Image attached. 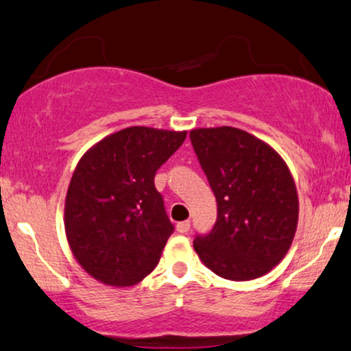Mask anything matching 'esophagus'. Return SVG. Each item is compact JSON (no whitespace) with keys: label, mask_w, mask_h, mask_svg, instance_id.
Wrapping results in <instances>:
<instances>
[{"label":"esophagus","mask_w":351,"mask_h":351,"mask_svg":"<svg viewBox=\"0 0 351 351\" xmlns=\"http://www.w3.org/2000/svg\"><path fill=\"white\" fill-rule=\"evenodd\" d=\"M177 232H180V234H185V232L190 230V221H182V223H177Z\"/></svg>","instance_id":"obj_1"}]
</instances>
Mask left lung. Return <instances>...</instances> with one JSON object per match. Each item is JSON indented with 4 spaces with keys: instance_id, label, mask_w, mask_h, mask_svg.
<instances>
[{
    "instance_id": "8db88e82",
    "label": "left lung",
    "mask_w": 351,
    "mask_h": 351,
    "mask_svg": "<svg viewBox=\"0 0 351 351\" xmlns=\"http://www.w3.org/2000/svg\"><path fill=\"white\" fill-rule=\"evenodd\" d=\"M190 138L218 202L215 228L194 239V251L229 281L263 276L287 254L298 226V193L287 163L240 128H194Z\"/></svg>"
}]
</instances>
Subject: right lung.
I'll use <instances>...</instances> for the list:
<instances>
[{"instance_id":"right-lung-1","label":"right lung","mask_w":351,"mask_h":351,"mask_svg":"<svg viewBox=\"0 0 351 351\" xmlns=\"http://www.w3.org/2000/svg\"><path fill=\"white\" fill-rule=\"evenodd\" d=\"M185 138V130L128 127L80 158L64 226L73 257L99 282L130 287L157 267L174 226L154 177Z\"/></svg>"}]
</instances>
